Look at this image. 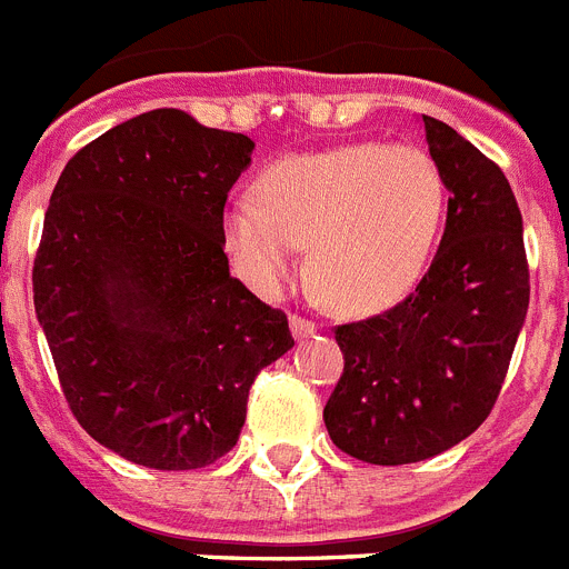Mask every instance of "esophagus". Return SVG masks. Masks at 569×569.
Masks as SVG:
<instances>
[{
  "mask_svg": "<svg viewBox=\"0 0 569 569\" xmlns=\"http://www.w3.org/2000/svg\"><path fill=\"white\" fill-rule=\"evenodd\" d=\"M289 323H291V335H295V338H298V340L315 338V335H318V329H320V326L315 323V320L298 318V315H295V318H291Z\"/></svg>",
  "mask_w": 569,
  "mask_h": 569,
  "instance_id": "esophagus-1",
  "label": "esophagus"
}]
</instances>
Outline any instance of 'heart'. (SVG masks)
Masks as SVG:
<instances>
[{"instance_id": "b5f03b06", "label": "heart", "mask_w": 569, "mask_h": 569, "mask_svg": "<svg viewBox=\"0 0 569 569\" xmlns=\"http://www.w3.org/2000/svg\"><path fill=\"white\" fill-rule=\"evenodd\" d=\"M237 194L220 220L231 266L257 295L289 289L303 263L346 312L392 306L427 271L447 189L418 146L346 142L291 154Z\"/></svg>"}]
</instances>
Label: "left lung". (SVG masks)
<instances>
[{"label": "left lung", "instance_id": "obj_1", "mask_svg": "<svg viewBox=\"0 0 569 569\" xmlns=\"http://www.w3.org/2000/svg\"><path fill=\"white\" fill-rule=\"evenodd\" d=\"M421 122L449 191L441 246L403 303L335 329L346 363L323 409L335 447L380 467L441 456L487 421L530 306L510 182L456 128Z\"/></svg>", "mask_w": 569, "mask_h": 569}]
</instances>
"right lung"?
Listing matches in <instances>:
<instances>
[{"mask_svg": "<svg viewBox=\"0 0 569 569\" xmlns=\"http://www.w3.org/2000/svg\"><path fill=\"white\" fill-rule=\"evenodd\" d=\"M246 134L157 108L68 160L33 260V306L66 401L93 441L148 469L237 443L289 320L231 278L223 206Z\"/></svg>", "mask_w": 569, "mask_h": 569, "instance_id": "add662e5", "label": "right lung"}]
</instances>
